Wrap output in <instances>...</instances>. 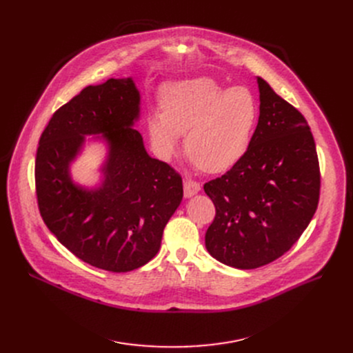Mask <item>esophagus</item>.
Instances as JSON below:
<instances>
[{
    "mask_svg": "<svg viewBox=\"0 0 353 353\" xmlns=\"http://www.w3.org/2000/svg\"><path fill=\"white\" fill-rule=\"evenodd\" d=\"M183 189H184V197L190 199L200 192V184L192 180H186L183 183Z\"/></svg>",
    "mask_w": 353,
    "mask_h": 353,
    "instance_id": "esophagus-1",
    "label": "esophagus"
}]
</instances>
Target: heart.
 Returning a JSON list of instances; mask_svg holds the SVG:
<instances>
[{
    "instance_id": "heart-1",
    "label": "heart",
    "mask_w": 353,
    "mask_h": 353,
    "mask_svg": "<svg viewBox=\"0 0 353 353\" xmlns=\"http://www.w3.org/2000/svg\"><path fill=\"white\" fill-rule=\"evenodd\" d=\"M161 108L148 111L145 128L156 156L170 161L184 148L197 167L217 174L242 160L259 120V103L248 87L226 88L199 77L165 84Z\"/></svg>"
}]
</instances>
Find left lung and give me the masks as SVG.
Wrapping results in <instances>:
<instances>
[{
    "mask_svg": "<svg viewBox=\"0 0 353 353\" xmlns=\"http://www.w3.org/2000/svg\"><path fill=\"white\" fill-rule=\"evenodd\" d=\"M259 121L245 157L205 192L216 206L208 252L223 265L256 269L285 254L316 212L319 163L310 127L261 77Z\"/></svg>",
    "mask_w": 353,
    "mask_h": 353,
    "instance_id": "1",
    "label": "left lung"
}]
</instances>
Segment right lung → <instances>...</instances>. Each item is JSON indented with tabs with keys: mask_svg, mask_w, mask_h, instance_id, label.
<instances>
[{
	"mask_svg": "<svg viewBox=\"0 0 353 353\" xmlns=\"http://www.w3.org/2000/svg\"><path fill=\"white\" fill-rule=\"evenodd\" d=\"M140 104L133 77L85 87L55 111L35 159L37 199L48 230L83 262L116 273L152 261L183 199L181 177L147 153L134 128ZM85 142L106 148L94 187L70 174Z\"/></svg>",
	"mask_w": 353,
	"mask_h": 353,
	"instance_id": "add662e5",
	"label": "right lung"
}]
</instances>
